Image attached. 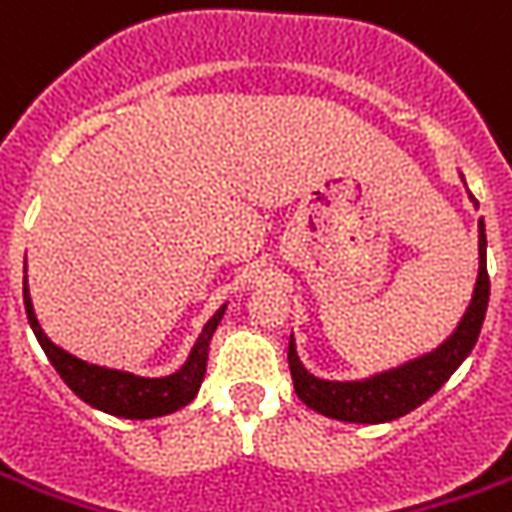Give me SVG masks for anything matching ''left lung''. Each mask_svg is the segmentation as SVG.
Listing matches in <instances>:
<instances>
[{
	"label": "left lung",
	"instance_id": "obj_1",
	"mask_svg": "<svg viewBox=\"0 0 512 512\" xmlns=\"http://www.w3.org/2000/svg\"><path fill=\"white\" fill-rule=\"evenodd\" d=\"M471 201L476 204L474 196ZM485 246H488L485 224L479 221V277H476L471 305L446 342L409 364H401L395 370L364 378V381H322L302 367L297 347H294V336H291L288 367H291L294 392L300 395V401L319 415L344 420V423H387L395 417L409 415L420 403L429 401L465 361V356L474 350L476 339H479L490 297Z\"/></svg>",
	"mask_w": 512,
	"mask_h": 512
}]
</instances>
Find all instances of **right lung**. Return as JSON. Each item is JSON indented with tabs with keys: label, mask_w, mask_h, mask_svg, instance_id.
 <instances>
[{
	"label": "right lung",
	"mask_w": 512,
	"mask_h": 512,
	"mask_svg": "<svg viewBox=\"0 0 512 512\" xmlns=\"http://www.w3.org/2000/svg\"><path fill=\"white\" fill-rule=\"evenodd\" d=\"M24 308H27L30 328L36 333L38 344L44 347L47 358L52 361V367L58 370L66 387L72 389L81 401L95 406L100 412H109V415L128 417V420H148V417L170 415V412L182 409V406H187L196 398L198 387L204 381V373H207L210 339L227 305L204 325L196 347H193L190 358L184 361L182 370L173 375H165V378H139L134 373H123V370L97 367V364H89L83 358L66 353L58 344H52L47 339V333L38 325L36 314H33L27 277H24Z\"/></svg>",
	"instance_id": "1"
}]
</instances>
